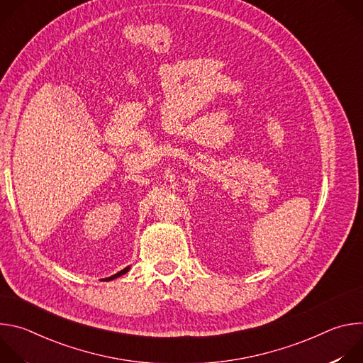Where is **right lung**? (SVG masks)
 <instances>
[{
	"label": "right lung",
	"mask_w": 363,
	"mask_h": 363,
	"mask_svg": "<svg viewBox=\"0 0 363 363\" xmlns=\"http://www.w3.org/2000/svg\"><path fill=\"white\" fill-rule=\"evenodd\" d=\"M129 269H130V266L129 267H126V269H123V270H121L119 273H116V274H113V276H111V277H108V279H105V281H111V280H113V279H118V277H121V276H123L125 273H128L129 272Z\"/></svg>",
	"instance_id": "obj_1"
}]
</instances>
